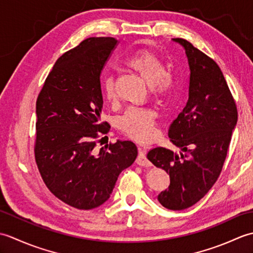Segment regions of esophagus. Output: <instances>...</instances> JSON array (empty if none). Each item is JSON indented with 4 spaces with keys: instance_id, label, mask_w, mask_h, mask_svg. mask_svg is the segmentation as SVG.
<instances>
[{
    "instance_id": "obj_1",
    "label": "esophagus",
    "mask_w": 253,
    "mask_h": 253,
    "mask_svg": "<svg viewBox=\"0 0 253 253\" xmlns=\"http://www.w3.org/2000/svg\"><path fill=\"white\" fill-rule=\"evenodd\" d=\"M136 162H137L138 165L146 166V168H149V166H151V163H150V161L146 157V151H144V150H142L141 148H139V154H138V158L136 160Z\"/></svg>"
}]
</instances>
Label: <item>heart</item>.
I'll list each match as a JSON object with an SVG mask.
<instances>
[{"mask_svg":"<svg viewBox=\"0 0 253 253\" xmlns=\"http://www.w3.org/2000/svg\"><path fill=\"white\" fill-rule=\"evenodd\" d=\"M125 66L150 87L158 98H165L173 89L174 78L165 72L159 58L147 50H140L127 58ZM101 91L107 101L115 98V82L111 75L101 79ZM155 113L149 109L129 107L118 118L120 130L133 140L151 142L155 138Z\"/></svg>","mask_w":253,"mask_h":253,"instance_id":"heart-1","label":"heart"}]
</instances>
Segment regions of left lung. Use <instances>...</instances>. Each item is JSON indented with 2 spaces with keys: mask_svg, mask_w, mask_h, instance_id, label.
I'll list each match as a JSON object with an SVG mask.
<instances>
[{
  "mask_svg": "<svg viewBox=\"0 0 253 253\" xmlns=\"http://www.w3.org/2000/svg\"><path fill=\"white\" fill-rule=\"evenodd\" d=\"M173 41L185 49L190 71L189 98L169 129L170 141L181 152L158 147L147 158L169 175V186L158 196L159 202L180 211L196 204L215 184L238 114L217 64L187 40Z\"/></svg>",
  "mask_w": 253,
  "mask_h": 253,
  "instance_id": "1",
  "label": "left lung"
}]
</instances>
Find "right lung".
Wrapping results in <instances>:
<instances>
[{
	"mask_svg": "<svg viewBox=\"0 0 253 253\" xmlns=\"http://www.w3.org/2000/svg\"><path fill=\"white\" fill-rule=\"evenodd\" d=\"M117 43L88 38L58 58L37 99L36 162L56 198L79 210L109 200L122 171L135 162L136 144L117 140L95 151L104 133L100 75Z\"/></svg>",
	"mask_w": 253,
	"mask_h": 253,
	"instance_id": "add662e5",
	"label": "right lung"
}]
</instances>
